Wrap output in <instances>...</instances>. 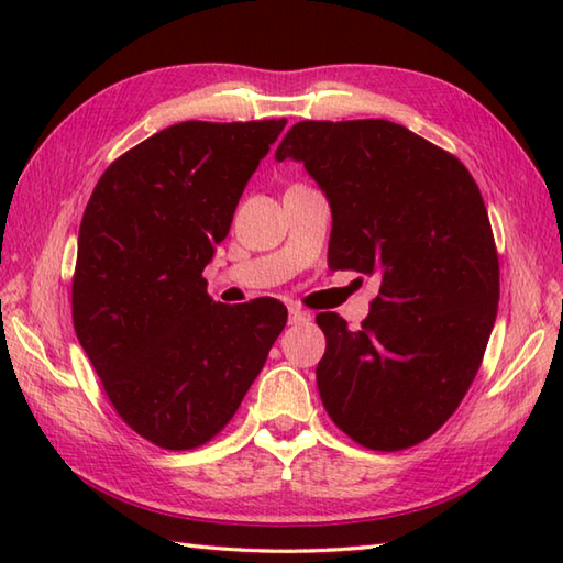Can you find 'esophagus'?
Wrapping results in <instances>:
<instances>
[{
  "label": "esophagus",
  "mask_w": 563,
  "mask_h": 563,
  "mask_svg": "<svg viewBox=\"0 0 563 563\" xmlns=\"http://www.w3.org/2000/svg\"><path fill=\"white\" fill-rule=\"evenodd\" d=\"M288 319H290V324H307L312 317H309V312H305V309H300V307H290Z\"/></svg>",
  "instance_id": "34e87169"
}]
</instances>
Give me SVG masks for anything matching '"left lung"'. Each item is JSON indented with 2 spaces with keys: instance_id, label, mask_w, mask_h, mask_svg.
<instances>
[{
  "instance_id": "obj_1",
  "label": "left lung",
  "mask_w": 563,
  "mask_h": 563,
  "mask_svg": "<svg viewBox=\"0 0 563 563\" xmlns=\"http://www.w3.org/2000/svg\"><path fill=\"white\" fill-rule=\"evenodd\" d=\"M302 162L331 206L329 266L377 275L363 327L317 314V387L363 448L430 438L479 373L498 309V254L479 186L433 142L389 121H302L275 150Z\"/></svg>"
}]
</instances>
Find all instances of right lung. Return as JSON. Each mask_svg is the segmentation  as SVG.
Wrapping results in <instances>:
<instances>
[{
    "instance_id": "obj_1",
    "label": "right lung",
    "mask_w": 563,
    "mask_h": 563,
    "mask_svg": "<svg viewBox=\"0 0 563 563\" xmlns=\"http://www.w3.org/2000/svg\"><path fill=\"white\" fill-rule=\"evenodd\" d=\"M280 121H186L118 157L84 210L71 319L113 409L164 450L206 445L288 321L273 297L220 305L202 268Z\"/></svg>"
}]
</instances>
